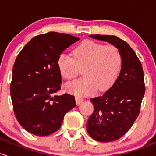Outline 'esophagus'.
<instances>
[{
	"instance_id": "esophagus-1",
	"label": "esophagus",
	"mask_w": 156,
	"mask_h": 156,
	"mask_svg": "<svg viewBox=\"0 0 156 156\" xmlns=\"http://www.w3.org/2000/svg\"><path fill=\"white\" fill-rule=\"evenodd\" d=\"M84 101V99L83 98H80V97H76V103L77 105H80L82 102Z\"/></svg>"
}]
</instances>
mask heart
Segmentation results:
<instances>
[{"label": "heart", "instance_id": "heart-1", "mask_svg": "<svg viewBox=\"0 0 156 156\" xmlns=\"http://www.w3.org/2000/svg\"><path fill=\"white\" fill-rule=\"evenodd\" d=\"M122 65V56L115 46L86 41L73 50V56L64 52L60 54L57 66L62 77L72 80L83 69L85 78L68 83V92L75 95L86 96L97 90L105 91L113 85Z\"/></svg>", "mask_w": 156, "mask_h": 156}]
</instances>
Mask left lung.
Instances as JSON below:
<instances>
[{
    "mask_svg": "<svg viewBox=\"0 0 156 156\" xmlns=\"http://www.w3.org/2000/svg\"><path fill=\"white\" fill-rule=\"evenodd\" d=\"M89 37L110 43L122 56L121 71L113 86L104 94L91 99L94 112L86 129L100 142H111L122 137L137 119L145 92L144 70L134 51L115 36L93 34Z\"/></svg>",
    "mask_w": 156,
    "mask_h": 156,
    "instance_id": "left-lung-1",
    "label": "left lung"
}]
</instances>
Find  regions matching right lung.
<instances>
[{
    "label": "right lung",
    "mask_w": 156,
    "mask_h": 156,
    "mask_svg": "<svg viewBox=\"0 0 156 156\" xmlns=\"http://www.w3.org/2000/svg\"><path fill=\"white\" fill-rule=\"evenodd\" d=\"M79 40L67 34L49 32L32 38L17 56L11 98L19 124L30 134L47 136L58 131L65 114L76 106L74 96L55 93L62 84L58 56Z\"/></svg>",
    "instance_id": "right-lung-1"
}]
</instances>
